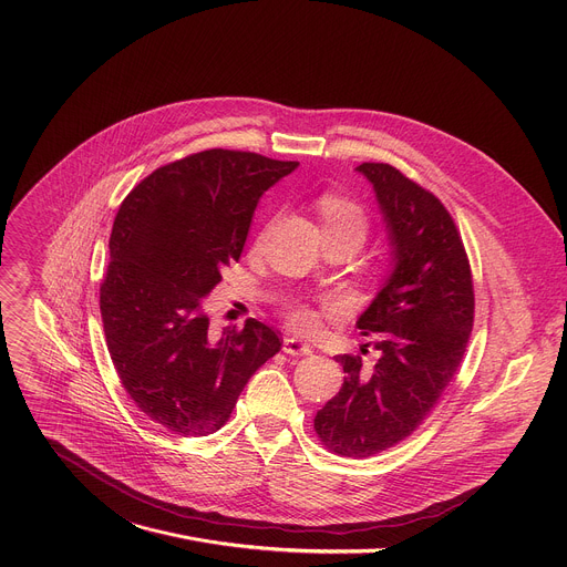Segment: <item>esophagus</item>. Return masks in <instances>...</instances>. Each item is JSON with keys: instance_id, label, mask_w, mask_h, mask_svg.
Returning a JSON list of instances; mask_svg holds the SVG:
<instances>
[{"instance_id": "esophagus-1", "label": "esophagus", "mask_w": 567, "mask_h": 567, "mask_svg": "<svg viewBox=\"0 0 567 567\" xmlns=\"http://www.w3.org/2000/svg\"><path fill=\"white\" fill-rule=\"evenodd\" d=\"M282 350H285L287 354L300 357V354H310V352H312V346H310V343H305V341H300L298 337H285V341H282Z\"/></svg>"}]
</instances>
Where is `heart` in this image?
<instances>
[{
	"mask_svg": "<svg viewBox=\"0 0 567 567\" xmlns=\"http://www.w3.org/2000/svg\"><path fill=\"white\" fill-rule=\"evenodd\" d=\"M319 213L323 219V230L326 235L330 233H346L350 237H354L359 244L364 241L367 233H369V217L364 213V208L359 203H354L352 198L343 196V194H334L328 192L319 198ZM337 298L332 296H323L319 300V305H310L302 300H293L287 307V319L296 330L310 332L317 330L321 323V315H330L337 310Z\"/></svg>",
	"mask_w": 567,
	"mask_h": 567,
	"instance_id": "b5f03b06",
	"label": "heart"
}]
</instances>
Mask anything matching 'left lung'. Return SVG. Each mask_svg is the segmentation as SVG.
<instances>
[{
    "mask_svg": "<svg viewBox=\"0 0 567 567\" xmlns=\"http://www.w3.org/2000/svg\"><path fill=\"white\" fill-rule=\"evenodd\" d=\"M375 189L393 274L357 328L380 359L341 354L343 384L317 411L315 432L339 456L364 458L404 441L430 416L466 352L475 289L466 248L445 205L386 163L357 167Z\"/></svg>",
    "mask_w": 567,
    "mask_h": 567,
    "instance_id": "left-lung-1",
    "label": "left lung"
}]
</instances>
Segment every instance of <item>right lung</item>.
Returning <instances> with one entry per match:
<instances>
[{"mask_svg":"<svg viewBox=\"0 0 567 567\" xmlns=\"http://www.w3.org/2000/svg\"><path fill=\"white\" fill-rule=\"evenodd\" d=\"M296 167L208 148L158 167L120 205L101 321L124 391L172 434L221 430L250 375L282 346L255 319L215 343L200 305L241 257L257 200Z\"/></svg>","mask_w":567,"mask_h":567,"instance_id":"right-lung-1","label":"right lung"}]
</instances>
